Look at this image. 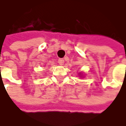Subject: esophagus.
<instances>
[{"label":"esophagus","mask_w":126,"mask_h":126,"mask_svg":"<svg viewBox=\"0 0 126 126\" xmlns=\"http://www.w3.org/2000/svg\"><path fill=\"white\" fill-rule=\"evenodd\" d=\"M58 63H59V64H60V65H63L64 63V60L63 59H59L58 60Z\"/></svg>","instance_id":"1"}]
</instances>
